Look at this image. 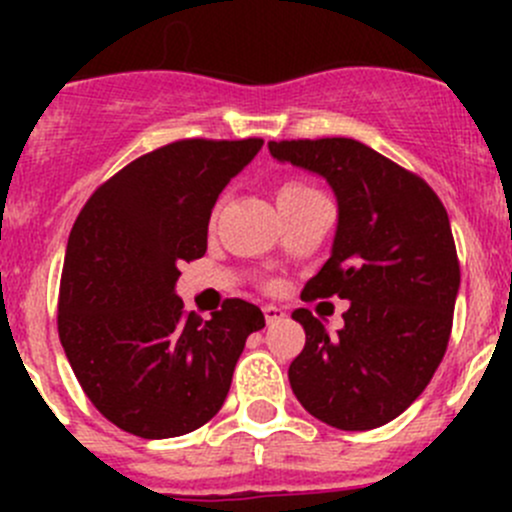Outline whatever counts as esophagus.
Segmentation results:
<instances>
[{
	"label": "esophagus",
	"mask_w": 512,
	"mask_h": 512,
	"mask_svg": "<svg viewBox=\"0 0 512 512\" xmlns=\"http://www.w3.org/2000/svg\"><path fill=\"white\" fill-rule=\"evenodd\" d=\"M262 312H265L267 324H275V322H280V319H285V312H282L280 307H275V304H265V307H262Z\"/></svg>",
	"instance_id": "esophagus-1"
}]
</instances>
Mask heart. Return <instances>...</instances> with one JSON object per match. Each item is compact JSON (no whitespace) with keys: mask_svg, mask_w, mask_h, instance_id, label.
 <instances>
[{"mask_svg":"<svg viewBox=\"0 0 512 512\" xmlns=\"http://www.w3.org/2000/svg\"><path fill=\"white\" fill-rule=\"evenodd\" d=\"M297 190H312V188H309V185H304V183H287L285 188L280 190V195L282 193H297Z\"/></svg>","mask_w":512,"mask_h":512,"instance_id":"b5f03b06","label":"heart"}]
</instances>
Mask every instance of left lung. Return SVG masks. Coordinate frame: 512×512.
<instances>
[{"mask_svg":"<svg viewBox=\"0 0 512 512\" xmlns=\"http://www.w3.org/2000/svg\"><path fill=\"white\" fill-rule=\"evenodd\" d=\"M267 148L327 180L337 198L332 255L302 299L349 302L332 337L309 309H294L307 342L289 364V386L327 426H384L421 396L451 337L461 270L446 208L418 175L352 138Z\"/></svg>","mask_w":512,"mask_h":512,"instance_id":"left-lung-1","label":"left lung"}]
</instances>
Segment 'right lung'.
Wrapping results in <instances>:
<instances>
[{
    "label": "right lung",
    "instance_id": "obj_1",
    "mask_svg": "<svg viewBox=\"0 0 512 512\" xmlns=\"http://www.w3.org/2000/svg\"><path fill=\"white\" fill-rule=\"evenodd\" d=\"M260 138L178 141L101 185L69 235L59 339L91 404L141 438H173L218 414L260 307L225 299L208 322L183 312L180 262L208 250L225 185L260 153Z\"/></svg>",
    "mask_w": 512,
    "mask_h": 512
}]
</instances>
